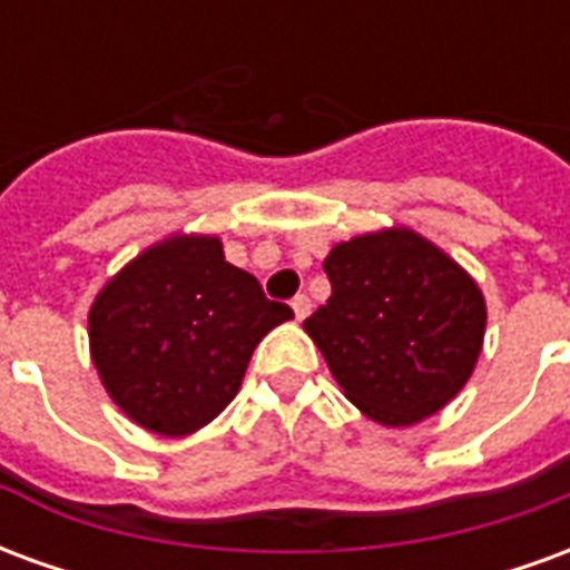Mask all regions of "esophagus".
<instances>
[{"mask_svg":"<svg viewBox=\"0 0 570 570\" xmlns=\"http://www.w3.org/2000/svg\"><path fill=\"white\" fill-rule=\"evenodd\" d=\"M293 314H296V321H305L311 314V298L305 296V293L293 298Z\"/></svg>","mask_w":570,"mask_h":570,"instance_id":"34e87169","label":"esophagus"}]
</instances>
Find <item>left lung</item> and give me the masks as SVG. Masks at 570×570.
I'll return each instance as SVG.
<instances>
[{
	"label": "left lung",
	"instance_id": "obj_1",
	"mask_svg": "<svg viewBox=\"0 0 570 570\" xmlns=\"http://www.w3.org/2000/svg\"><path fill=\"white\" fill-rule=\"evenodd\" d=\"M333 296L305 321L354 406L409 428L461 394L485 338V296L428 237L394 225L342 240L323 259Z\"/></svg>",
	"mask_w": 570,
	"mask_h": 570
}]
</instances>
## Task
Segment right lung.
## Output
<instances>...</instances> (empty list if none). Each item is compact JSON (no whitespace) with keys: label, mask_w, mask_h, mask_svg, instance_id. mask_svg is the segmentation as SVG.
Returning a JSON list of instances; mask_svg holds the SVG:
<instances>
[{"label":"right lung","mask_w":570,"mask_h":570,"mask_svg":"<svg viewBox=\"0 0 570 570\" xmlns=\"http://www.w3.org/2000/svg\"><path fill=\"white\" fill-rule=\"evenodd\" d=\"M293 311L225 262L216 235H170L130 259L94 298L97 375L134 424L188 436L240 391L253 351Z\"/></svg>","instance_id":"add662e5"}]
</instances>
